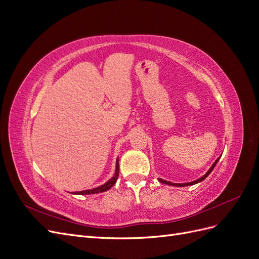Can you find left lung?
Listing matches in <instances>:
<instances>
[{
    "label": "left lung",
    "mask_w": 259,
    "mask_h": 259,
    "mask_svg": "<svg viewBox=\"0 0 259 259\" xmlns=\"http://www.w3.org/2000/svg\"><path fill=\"white\" fill-rule=\"evenodd\" d=\"M222 156V155H221ZM221 156H219V158L213 163V165H211L210 167H209V169L206 171V173L203 175L201 178H199V179H197V180H194V182H191V183H185V184H174V183H170V182H167V180H164V179H162V178H159V182L160 183H162V184H165V185H169V186H175V187H187V186H192V185H195V184H198V183H201V182H203V180H204L210 173H211V170L214 169V167H215V165L217 164V162L219 161V159H221Z\"/></svg>",
    "instance_id": "1"
}]
</instances>
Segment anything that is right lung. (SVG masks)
I'll return each instance as SVG.
<instances>
[{
  "instance_id": "add662e5",
  "label": "right lung",
  "mask_w": 259,
  "mask_h": 259,
  "mask_svg": "<svg viewBox=\"0 0 259 259\" xmlns=\"http://www.w3.org/2000/svg\"><path fill=\"white\" fill-rule=\"evenodd\" d=\"M119 177V159H116V164H115V171H114V175L108 180V182L104 185H101L99 187L96 188H93V189H89V190H83V191H75L72 192L73 194H95V193H99V192H105L107 190L110 189V188L116 183V179Z\"/></svg>"
}]
</instances>
